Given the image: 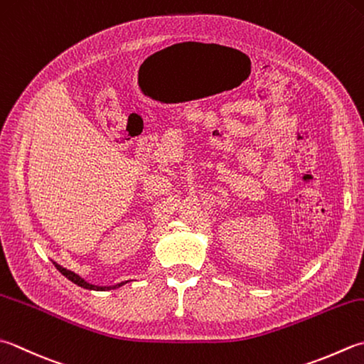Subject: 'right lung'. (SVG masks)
I'll use <instances>...</instances> for the list:
<instances>
[{"label":"right lung","mask_w":364,"mask_h":364,"mask_svg":"<svg viewBox=\"0 0 364 364\" xmlns=\"http://www.w3.org/2000/svg\"><path fill=\"white\" fill-rule=\"evenodd\" d=\"M53 265L56 267V269H58V272H60L63 276H66L69 281H73L74 284H77L78 287H83V289H88V290H112V289H118V287L123 286V284L127 282V281H126V282H119V284H115V286H95V284H90V282L85 281L83 277L78 276L77 273L70 272V269H66L64 267L58 265V263H56V262H53Z\"/></svg>","instance_id":"add662e5"}]
</instances>
